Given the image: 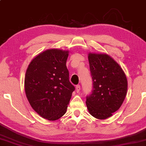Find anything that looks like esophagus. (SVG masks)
<instances>
[{
	"label": "esophagus",
	"mask_w": 146,
	"mask_h": 146,
	"mask_svg": "<svg viewBox=\"0 0 146 146\" xmlns=\"http://www.w3.org/2000/svg\"><path fill=\"white\" fill-rule=\"evenodd\" d=\"M80 91V85H77L76 87V92H79Z\"/></svg>",
	"instance_id": "obj_1"
}]
</instances>
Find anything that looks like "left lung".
<instances>
[{
    "label": "left lung",
    "instance_id": "obj_1",
    "mask_svg": "<svg viewBox=\"0 0 146 146\" xmlns=\"http://www.w3.org/2000/svg\"><path fill=\"white\" fill-rule=\"evenodd\" d=\"M92 80L91 94L86 96L89 113L99 119L112 116L125 99L128 82L123 70L107 54H89Z\"/></svg>",
    "mask_w": 146,
    "mask_h": 146
}]
</instances>
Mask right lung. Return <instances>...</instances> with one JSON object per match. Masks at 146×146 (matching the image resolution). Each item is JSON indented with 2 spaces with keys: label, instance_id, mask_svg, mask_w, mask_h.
Masks as SVG:
<instances>
[{
  "label": "right lung",
  "instance_id": "1",
  "mask_svg": "<svg viewBox=\"0 0 146 146\" xmlns=\"http://www.w3.org/2000/svg\"><path fill=\"white\" fill-rule=\"evenodd\" d=\"M68 57V51L47 50L32 60L26 71L25 91L29 102L49 121L64 115L75 89L69 80Z\"/></svg>",
  "mask_w": 146,
  "mask_h": 146
}]
</instances>
